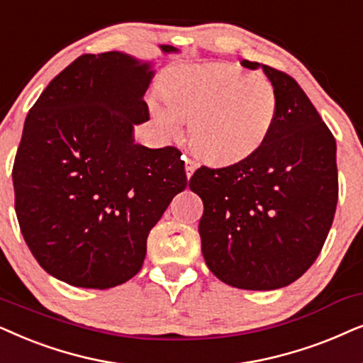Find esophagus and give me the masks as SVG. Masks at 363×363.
Segmentation results:
<instances>
[{
	"instance_id": "esophagus-1",
	"label": "esophagus",
	"mask_w": 363,
	"mask_h": 363,
	"mask_svg": "<svg viewBox=\"0 0 363 363\" xmlns=\"http://www.w3.org/2000/svg\"><path fill=\"white\" fill-rule=\"evenodd\" d=\"M184 161H186V176L191 177L192 174H194V171H196L197 164H196V161H192V159H189V157H186Z\"/></svg>"
}]
</instances>
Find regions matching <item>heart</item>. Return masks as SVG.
Returning <instances> with one entry per match:
<instances>
[{"label": "heart", "instance_id": "obj_1", "mask_svg": "<svg viewBox=\"0 0 363 363\" xmlns=\"http://www.w3.org/2000/svg\"><path fill=\"white\" fill-rule=\"evenodd\" d=\"M279 98L267 77L229 62L172 67L162 94L149 98V111L164 138H176L189 121L196 152L212 164H234L265 143L277 118Z\"/></svg>", "mask_w": 363, "mask_h": 363}]
</instances>
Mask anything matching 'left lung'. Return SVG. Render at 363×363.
Returning <instances> with one entry per match:
<instances>
[{"mask_svg": "<svg viewBox=\"0 0 363 363\" xmlns=\"http://www.w3.org/2000/svg\"><path fill=\"white\" fill-rule=\"evenodd\" d=\"M262 67L279 98L265 143L238 164L199 167L189 187L204 202L202 255L227 286L274 291L315 262L339 197L337 144L311 99L286 72Z\"/></svg>", "mask_w": 363, "mask_h": 363, "instance_id": "left-lung-1", "label": "left lung"}]
</instances>
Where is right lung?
<instances>
[{
    "label": "right lung",
    "instance_id": "obj_1",
    "mask_svg": "<svg viewBox=\"0 0 363 363\" xmlns=\"http://www.w3.org/2000/svg\"><path fill=\"white\" fill-rule=\"evenodd\" d=\"M154 72L121 51L83 55L24 121L14 209L38 264L69 286L109 289L134 277L149 232L187 186L176 147L134 143V125L149 121L144 94Z\"/></svg>",
    "mask_w": 363,
    "mask_h": 363
}]
</instances>
